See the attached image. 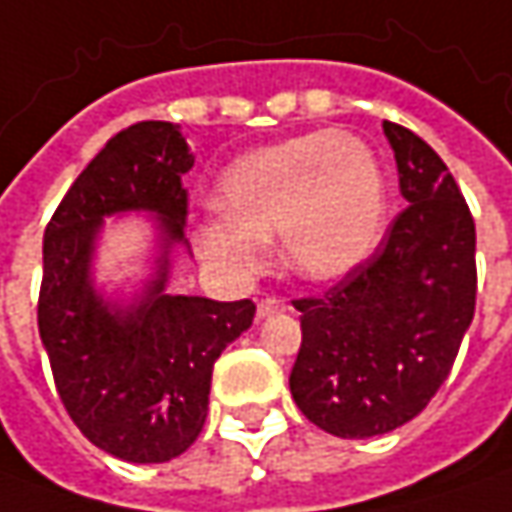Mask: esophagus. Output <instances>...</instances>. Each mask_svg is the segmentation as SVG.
Returning <instances> with one entry per match:
<instances>
[{"label":"esophagus","instance_id":"esophagus-1","mask_svg":"<svg viewBox=\"0 0 512 512\" xmlns=\"http://www.w3.org/2000/svg\"><path fill=\"white\" fill-rule=\"evenodd\" d=\"M280 311H286V303L277 300V297H263V300L257 303V317H260V320H263V317H272V314H280Z\"/></svg>","mask_w":512,"mask_h":512}]
</instances>
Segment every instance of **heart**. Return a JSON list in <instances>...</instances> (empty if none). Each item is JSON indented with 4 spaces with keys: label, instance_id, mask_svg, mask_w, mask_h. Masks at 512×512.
Segmentation results:
<instances>
[{
    "label": "heart",
    "instance_id": "obj_1",
    "mask_svg": "<svg viewBox=\"0 0 512 512\" xmlns=\"http://www.w3.org/2000/svg\"><path fill=\"white\" fill-rule=\"evenodd\" d=\"M223 218L195 229V249L223 272L246 277L277 235L291 272L331 283L362 266L385 226V175L374 150L348 133L320 130L240 155L223 172Z\"/></svg>",
    "mask_w": 512,
    "mask_h": 512
}]
</instances>
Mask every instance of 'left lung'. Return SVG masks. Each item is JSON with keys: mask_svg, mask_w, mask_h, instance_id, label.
Masks as SVG:
<instances>
[{"mask_svg": "<svg viewBox=\"0 0 512 512\" xmlns=\"http://www.w3.org/2000/svg\"><path fill=\"white\" fill-rule=\"evenodd\" d=\"M382 130L408 206L362 266L294 300L303 343L291 397L340 439L411 422L448 379L476 309V226L459 186L419 135L394 121Z\"/></svg>", "mask_w": 512, "mask_h": 512, "instance_id": "obj_1", "label": "left lung"}]
</instances>
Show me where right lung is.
Segmentation results:
<instances>
[{
	"mask_svg": "<svg viewBox=\"0 0 512 512\" xmlns=\"http://www.w3.org/2000/svg\"><path fill=\"white\" fill-rule=\"evenodd\" d=\"M192 164L175 124H133L84 167L45 229L39 334L56 391L96 448L135 465L169 462L198 439L215 360L255 320L252 300L167 294ZM121 211L158 214L162 235L156 274L133 304L104 301L92 283L100 223Z\"/></svg>",
	"mask_w": 512,
	"mask_h": 512,
	"instance_id": "right-lung-1",
	"label": "right lung"
}]
</instances>
